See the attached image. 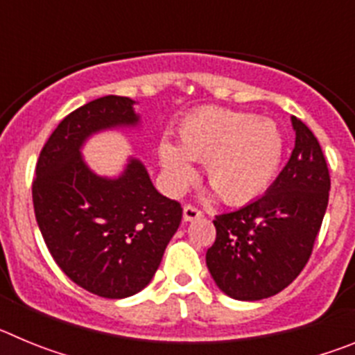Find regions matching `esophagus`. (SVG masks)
I'll use <instances>...</instances> for the list:
<instances>
[{"label": "esophagus", "instance_id": "1", "mask_svg": "<svg viewBox=\"0 0 355 355\" xmlns=\"http://www.w3.org/2000/svg\"><path fill=\"white\" fill-rule=\"evenodd\" d=\"M202 216V211H200L199 208H196V206L192 205H184L183 208V218L187 222H192V220H197V218H200Z\"/></svg>", "mask_w": 355, "mask_h": 355}]
</instances>
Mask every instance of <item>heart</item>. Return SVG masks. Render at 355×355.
I'll list each match as a JSON object with an SVG mask.
<instances>
[{
  "mask_svg": "<svg viewBox=\"0 0 355 355\" xmlns=\"http://www.w3.org/2000/svg\"><path fill=\"white\" fill-rule=\"evenodd\" d=\"M178 139L180 149L168 142L158 149L168 183L184 187L193 178L188 159L206 162V181L227 205L261 196L283 159L284 140L275 122L249 112L200 108L183 119Z\"/></svg>",
  "mask_w": 355,
  "mask_h": 355,
  "instance_id": "obj_1",
  "label": "heart"
}]
</instances>
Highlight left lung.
<instances>
[{
	"label": "left lung",
	"instance_id": "left-lung-1",
	"mask_svg": "<svg viewBox=\"0 0 355 355\" xmlns=\"http://www.w3.org/2000/svg\"><path fill=\"white\" fill-rule=\"evenodd\" d=\"M295 149L266 193L216 215L206 265L216 286L236 300L283 291L311 258L331 190L324 150L313 131L291 117Z\"/></svg>",
	"mask_w": 355,
	"mask_h": 355
}]
</instances>
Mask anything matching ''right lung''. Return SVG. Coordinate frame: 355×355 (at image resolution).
Listing matches in <instances>:
<instances>
[{
  "instance_id": "1",
  "label": "right lung",
  "mask_w": 355,
  "mask_h": 355,
  "mask_svg": "<svg viewBox=\"0 0 355 355\" xmlns=\"http://www.w3.org/2000/svg\"><path fill=\"white\" fill-rule=\"evenodd\" d=\"M137 122L130 97L80 106L44 144L31 184L37 224L56 265L105 299L131 297L150 283L183 218L180 202L153 187L139 159L117 180L99 178L81 159L87 137Z\"/></svg>"
}]
</instances>
